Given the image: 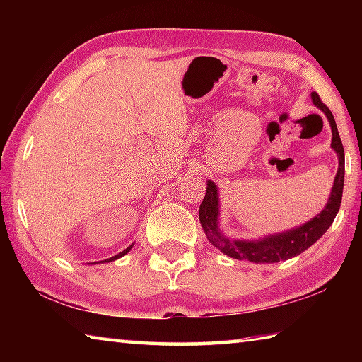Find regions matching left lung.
<instances>
[{"label": "left lung", "mask_w": 362, "mask_h": 362, "mask_svg": "<svg viewBox=\"0 0 362 362\" xmlns=\"http://www.w3.org/2000/svg\"><path fill=\"white\" fill-rule=\"evenodd\" d=\"M311 99H313L315 105L317 108H321L327 116L330 127H332V148L337 151V156H339V170H337L327 206L324 207V211L321 214H317L313 220H310V222L298 226L296 230L269 236L262 241H230L220 235L217 230V187L214 185L212 182H209L207 183L206 196L199 207V222L203 225V230L206 231L212 246L222 250L225 255L233 257V259L238 260H249L254 263H276L279 260H287L291 259V257L302 254L303 250L311 246V244H315L324 233L329 230V226L332 225L341 203L343 179H345V151H343V145L332 112H330L326 103L321 100V97L317 95V93L311 94Z\"/></svg>", "instance_id": "left-lung-1"}]
</instances>
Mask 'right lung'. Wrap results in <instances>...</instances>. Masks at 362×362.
Returning <instances> with one entry per match:
<instances>
[{
	"instance_id": "add662e5",
	"label": "right lung",
	"mask_w": 362,
	"mask_h": 362,
	"mask_svg": "<svg viewBox=\"0 0 362 362\" xmlns=\"http://www.w3.org/2000/svg\"><path fill=\"white\" fill-rule=\"evenodd\" d=\"M132 247V246H131ZM131 247H127L126 250H122V252H119L118 255H115V257H112V259H108V260H102V262H112V260H116V259H119V257H122L124 254H127L131 250Z\"/></svg>"
}]
</instances>
